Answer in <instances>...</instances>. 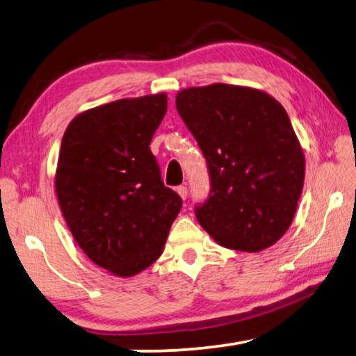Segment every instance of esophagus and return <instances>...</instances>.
<instances>
[{"label": "esophagus", "mask_w": 356, "mask_h": 356, "mask_svg": "<svg viewBox=\"0 0 356 356\" xmlns=\"http://www.w3.org/2000/svg\"><path fill=\"white\" fill-rule=\"evenodd\" d=\"M177 193H179V196L182 197V200H186V197H188V188H186L185 185H179Z\"/></svg>", "instance_id": "obj_1"}]
</instances>
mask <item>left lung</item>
Segmentation results:
<instances>
[{
  "label": "left lung",
  "mask_w": 356,
  "mask_h": 356,
  "mask_svg": "<svg viewBox=\"0 0 356 356\" xmlns=\"http://www.w3.org/2000/svg\"><path fill=\"white\" fill-rule=\"evenodd\" d=\"M179 116L207 161L210 191L195 213L216 242L262 251L284 236L303 190L291 119L257 89L216 83L177 94Z\"/></svg>",
  "instance_id": "1"
}]
</instances>
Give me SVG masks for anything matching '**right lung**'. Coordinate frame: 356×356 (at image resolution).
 Instances as JSON below:
<instances>
[{"label":"right lung","mask_w":356,"mask_h":356,"mask_svg":"<svg viewBox=\"0 0 356 356\" xmlns=\"http://www.w3.org/2000/svg\"><path fill=\"white\" fill-rule=\"evenodd\" d=\"M166 108L165 94L116 100L81 113L63 136L56 195L65 222L84 254L118 276L160 257L182 209L149 149Z\"/></svg>","instance_id":"right-lung-1"}]
</instances>
